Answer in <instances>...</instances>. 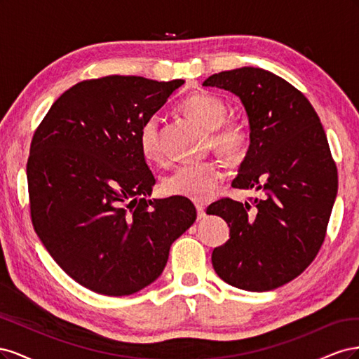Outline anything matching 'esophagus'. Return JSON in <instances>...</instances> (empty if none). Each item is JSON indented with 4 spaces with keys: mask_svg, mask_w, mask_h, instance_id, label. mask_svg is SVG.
<instances>
[{
    "mask_svg": "<svg viewBox=\"0 0 359 359\" xmlns=\"http://www.w3.org/2000/svg\"><path fill=\"white\" fill-rule=\"evenodd\" d=\"M196 211H198V220H202L203 217H205V206L201 205V203H198V205H196Z\"/></svg>",
    "mask_w": 359,
    "mask_h": 359,
    "instance_id": "esophagus-1",
    "label": "esophagus"
}]
</instances>
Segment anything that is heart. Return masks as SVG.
<instances>
[{
    "label": "heart",
    "mask_w": 359,
    "mask_h": 359,
    "mask_svg": "<svg viewBox=\"0 0 359 359\" xmlns=\"http://www.w3.org/2000/svg\"><path fill=\"white\" fill-rule=\"evenodd\" d=\"M182 109L193 121L211 132V142L224 156L235 158L243 154L247 144V128L235 121H226L227 106L219 97L208 93L194 94L182 103ZM139 147L147 160L161 158L160 127L157 118H148L139 130ZM224 178L222 165L217 161L187 163L166 177L163 189L173 196L203 202L211 199Z\"/></svg>",
    "instance_id": "obj_1"
}]
</instances>
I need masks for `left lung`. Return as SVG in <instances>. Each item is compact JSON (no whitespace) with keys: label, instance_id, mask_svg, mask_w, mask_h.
Segmentation results:
<instances>
[{"label":"left lung","instance_id":"left-lung-1","mask_svg":"<svg viewBox=\"0 0 359 359\" xmlns=\"http://www.w3.org/2000/svg\"><path fill=\"white\" fill-rule=\"evenodd\" d=\"M202 85L240 97L250 145L232 187L260 191L253 202L224 198L208 206L206 214L231 227L212 266L238 289L273 290L298 277L325 240L339 187L327 135L304 94L268 70H227Z\"/></svg>","mask_w":359,"mask_h":359}]
</instances>
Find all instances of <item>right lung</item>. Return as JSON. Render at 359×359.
<instances>
[{
	"mask_svg": "<svg viewBox=\"0 0 359 359\" xmlns=\"http://www.w3.org/2000/svg\"><path fill=\"white\" fill-rule=\"evenodd\" d=\"M182 79L104 76L72 86L32 136L27 178L31 220L53 260L107 297L147 287L172 243L196 220L187 199H148L156 178L139 130Z\"/></svg>",
	"mask_w": 359,
	"mask_h": 359,
	"instance_id": "1",
	"label": "right lung"
}]
</instances>
